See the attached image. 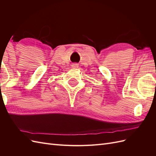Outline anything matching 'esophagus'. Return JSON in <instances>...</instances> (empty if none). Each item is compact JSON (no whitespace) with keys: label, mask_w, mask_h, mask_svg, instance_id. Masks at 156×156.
Instances as JSON below:
<instances>
[{"label":"esophagus","mask_w":156,"mask_h":156,"mask_svg":"<svg viewBox=\"0 0 156 156\" xmlns=\"http://www.w3.org/2000/svg\"><path fill=\"white\" fill-rule=\"evenodd\" d=\"M72 66L73 67V68H77L79 67V66H78V64H76V63L73 64Z\"/></svg>","instance_id":"34e87169"}]
</instances>
